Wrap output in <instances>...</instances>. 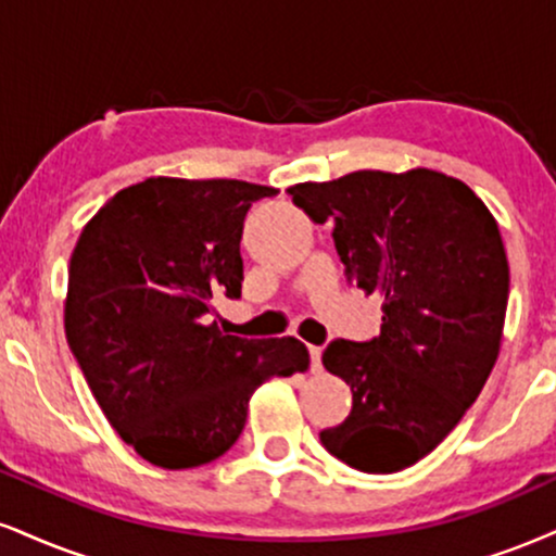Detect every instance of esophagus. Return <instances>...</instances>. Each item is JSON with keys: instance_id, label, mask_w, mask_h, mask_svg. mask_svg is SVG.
Instances as JSON below:
<instances>
[{"instance_id": "esophagus-1", "label": "esophagus", "mask_w": 556, "mask_h": 556, "mask_svg": "<svg viewBox=\"0 0 556 556\" xmlns=\"http://www.w3.org/2000/svg\"><path fill=\"white\" fill-rule=\"evenodd\" d=\"M307 354H311V370L318 372L320 370V346H307Z\"/></svg>"}]
</instances>
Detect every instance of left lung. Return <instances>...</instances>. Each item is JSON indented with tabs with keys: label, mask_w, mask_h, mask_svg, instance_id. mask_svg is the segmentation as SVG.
Instances as JSON below:
<instances>
[{
	"label": "left lung",
	"mask_w": 556,
	"mask_h": 556,
	"mask_svg": "<svg viewBox=\"0 0 556 556\" xmlns=\"http://www.w3.org/2000/svg\"><path fill=\"white\" fill-rule=\"evenodd\" d=\"M290 193L313 223H333L350 282L383 298L378 337L324 350L352 412L320 443L352 469H406L460 422L497 359L510 292L500 227L469 186L427 168L357 170Z\"/></svg>",
	"instance_id": "8db88e82"
}]
</instances>
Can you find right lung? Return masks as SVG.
<instances>
[{
	"label": "right lung",
	"mask_w": 556,
	"mask_h": 556,
	"mask_svg": "<svg viewBox=\"0 0 556 556\" xmlns=\"http://www.w3.org/2000/svg\"><path fill=\"white\" fill-rule=\"evenodd\" d=\"M245 180L147 178L79 236L64 329L113 430L160 469H193L236 445L249 399L307 367L298 339L219 331L214 300L240 298L245 212L274 197Z\"/></svg>",
	"instance_id": "right-lung-1"
}]
</instances>
